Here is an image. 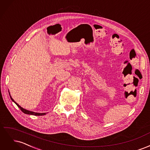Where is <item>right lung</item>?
Listing matches in <instances>:
<instances>
[{
  "mask_svg": "<svg viewBox=\"0 0 150 150\" xmlns=\"http://www.w3.org/2000/svg\"><path fill=\"white\" fill-rule=\"evenodd\" d=\"M10 97H11V100L13 101V102H14L16 104V105L19 107L20 109H21V110L24 113H25V114H28V115H34V116H42V115H45L46 114V112H43V113H39V112H33V111H29V110H25V109H24L23 108H22L21 106H19V104H18L16 102H15L14 101V100H13V99L12 98V97L11 96V95H10Z\"/></svg>",
  "mask_w": 150,
  "mask_h": 150,
  "instance_id": "right-lung-1",
  "label": "right lung"
}]
</instances>
